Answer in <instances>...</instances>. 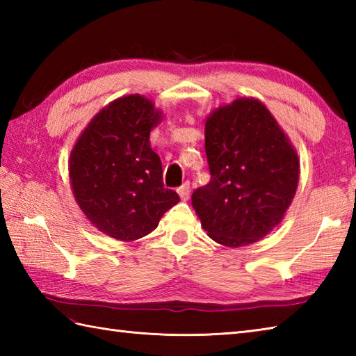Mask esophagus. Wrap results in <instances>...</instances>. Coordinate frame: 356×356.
<instances>
[{
    "label": "esophagus",
    "instance_id": "obj_1",
    "mask_svg": "<svg viewBox=\"0 0 356 356\" xmlns=\"http://www.w3.org/2000/svg\"><path fill=\"white\" fill-rule=\"evenodd\" d=\"M177 193H179V195H180V199L182 200H188L190 199V194H191V188H190V182H185L182 186L179 188L177 190Z\"/></svg>",
    "mask_w": 356,
    "mask_h": 356
}]
</instances>
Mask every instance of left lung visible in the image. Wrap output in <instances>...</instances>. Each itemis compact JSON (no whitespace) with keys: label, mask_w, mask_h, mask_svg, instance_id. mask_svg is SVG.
<instances>
[{"label":"left lung","mask_w":356,"mask_h":356,"mask_svg":"<svg viewBox=\"0 0 356 356\" xmlns=\"http://www.w3.org/2000/svg\"><path fill=\"white\" fill-rule=\"evenodd\" d=\"M205 151L211 180L191 195L203 229L229 248L259 241L297 191V153L269 110L249 97L208 118Z\"/></svg>","instance_id":"obj_1"}]
</instances>
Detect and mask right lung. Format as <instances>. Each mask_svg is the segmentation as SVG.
Masks as SVG:
<instances>
[{
    "label": "right lung",
    "instance_id": "1",
    "mask_svg": "<svg viewBox=\"0 0 356 356\" xmlns=\"http://www.w3.org/2000/svg\"><path fill=\"white\" fill-rule=\"evenodd\" d=\"M159 120L161 113L145 97H120L97 113L70 154L74 199L88 220L113 238L147 236L180 200L163 186L161 157L149 147Z\"/></svg>",
    "mask_w": 356,
    "mask_h": 356
}]
</instances>
